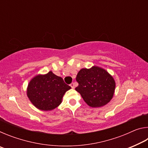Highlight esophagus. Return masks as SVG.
Instances as JSON below:
<instances>
[{
  "mask_svg": "<svg viewBox=\"0 0 148 148\" xmlns=\"http://www.w3.org/2000/svg\"><path fill=\"white\" fill-rule=\"evenodd\" d=\"M70 86H71V87H72V89L74 88V83H71V84H70Z\"/></svg>",
  "mask_w": 148,
  "mask_h": 148,
  "instance_id": "1",
  "label": "esophagus"
}]
</instances>
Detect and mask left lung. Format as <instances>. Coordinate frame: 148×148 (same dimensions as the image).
Wrapping results in <instances>:
<instances>
[{
	"label": "left lung",
	"instance_id": "1",
	"mask_svg": "<svg viewBox=\"0 0 148 148\" xmlns=\"http://www.w3.org/2000/svg\"><path fill=\"white\" fill-rule=\"evenodd\" d=\"M78 86L75 89L91 107H101L112 99L116 84L112 76L97 66L82 69L76 76Z\"/></svg>",
	"mask_w": 148,
	"mask_h": 148
}]
</instances>
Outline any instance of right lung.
Returning <instances> with one entry per match:
<instances>
[{
	"label": "right lung",
	"instance_id": "obj_1",
	"mask_svg": "<svg viewBox=\"0 0 148 148\" xmlns=\"http://www.w3.org/2000/svg\"><path fill=\"white\" fill-rule=\"evenodd\" d=\"M71 88L62 77L50 71L45 75L36 76L29 82L27 96L37 108L48 111L61 103L65 92Z\"/></svg>",
	"mask_w": 148,
	"mask_h": 148
}]
</instances>
